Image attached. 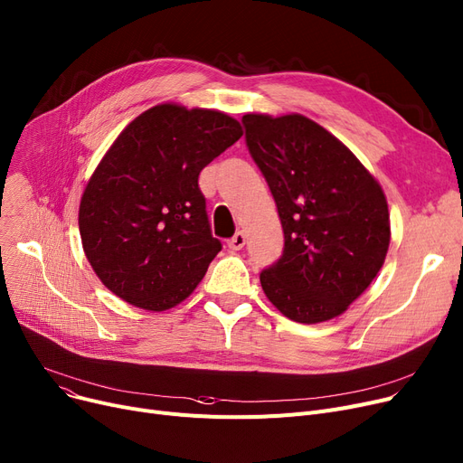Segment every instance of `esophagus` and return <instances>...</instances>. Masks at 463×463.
Segmentation results:
<instances>
[{
	"instance_id": "1",
	"label": "esophagus",
	"mask_w": 463,
	"mask_h": 463,
	"mask_svg": "<svg viewBox=\"0 0 463 463\" xmlns=\"http://www.w3.org/2000/svg\"><path fill=\"white\" fill-rule=\"evenodd\" d=\"M227 246L232 250V251H238V250H241L246 246V234L241 232V231H238L229 241H227Z\"/></svg>"
}]
</instances>
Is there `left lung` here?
<instances>
[{
  "label": "left lung",
  "mask_w": 463,
  "mask_h": 463,
  "mask_svg": "<svg viewBox=\"0 0 463 463\" xmlns=\"http://www.w3.org/2000/svg\"><path fill=\"white\" fill-rule=\"evenodd\" d=\"M241 124L285 238L281 257L260 272L264 295L290 321L337 317L384 262V193L347 146L306 116L246 114Z\"/></svg>",
  "instance_id": "8db88e82"
}]
</instances>
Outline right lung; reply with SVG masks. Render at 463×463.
I'll list each match as a JSON object with an SVG mask.
<instances>
[{
    "label": "right lung",
    "mask_w": 463,
    "mask_h": 463,
    "mask_svg": "<svg viewBox=\"0 0 463 463\" xmlns=\"http://www.w3.org/2000/svg\"><path fill=\"white\" fill-rule=\"evenodd\" d=\"M241 137L223 112L157 105L119 133L79 210L84 253L116 297L165 311L185 300L222 251L201 170Z\"/></svg>",
    "instance_id": "add662e5"
}]
</instances>
